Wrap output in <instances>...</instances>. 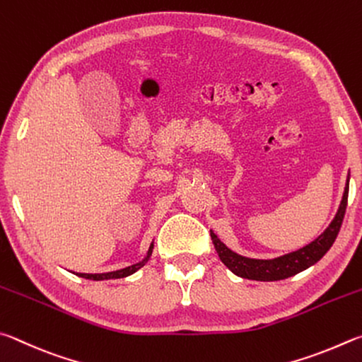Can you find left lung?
<instances>
[{
  "instance_id": "obj_1",
  "label": "left lung",
  "mask_w": 362,
  "mask_h": 362,
  "mask_svg": "<svg viewBox=\"0 0 362 362\" xmlns=\"http://www.w3.org/2000/svg\"><path fill=\"white\" fill-rule=\"evenodd\" d=\"M348 181L345 186L344 197H341L339 211L332 219V223L329 224L327 229L321 233V235L303 248L289 252L281 257L275 259H250L245 256H240L237 252L227 248V246L221 242V240L211 232V240L214 248L221 261L227 269L232 270L237 276L248 278V280L256 281H278L289 278L299 272L308 269L310 265H313L320 261V259L326 255L329 248L334 245L335 238L339 235V230L341 227V221L345 216L346 204H348Z\"/></svg>"
}]
</instances>
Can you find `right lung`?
Listing matches in <instances>:
<instances>
[{
    "label": "right lung",
    "mask_w": 362,
    "mask_h": 362,
    "mask_svg": "<svg viewBox=\"0 0 362 362\" xmlns=\"http://www.w3.org/2000/svg\"><path fill=\"white\" fill-rule=\"evenodd\" d=\"M152 248H154V242L151 243L149 250H148V255H146V257L143 259V261L138 262V264H133V265H130V267L120 269V270H116V272H107V274H76V275L81 276V278H87V280H95V281L116 280V278H125V276H129L132 274H135L136 270L141 269L143 265L149 261V257L152 255Z\"/></svg>",
    "instance_id": "right-lung-1"
}]
</instances>
